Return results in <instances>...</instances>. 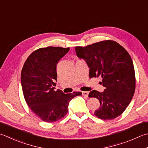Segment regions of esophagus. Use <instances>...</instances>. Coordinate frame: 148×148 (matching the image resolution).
<instances>
[{
    "label": "esophagus",
    "instance_id": "esophagus-1",
    "mask_svg": "<svg viewBox=\"0 0 148 148\" xmlns=\"http://www.w3.org/2000/svg\"><path fill=\"white\" fill-rule=\"evenodd\" d=\"M82 94L84 97H85V98H87L88 96V92H82Z\"/></svg>",
    "mask_w": 148,
    "mask_h": 148
}]
</instances>
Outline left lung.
Here are the masks:
<instances>
[{"mask_svg":"<svg viewBox=\"0 0 148 148\" xmlns=\"http://www.w3.org/2000/svg\"><path fill=\"white\" fill-rule=\"evenodd\" d=\"M77 56L85 61L89 76L101 77L105 89L88 94L99 101L94 114L101 119H113L123 114L131 102L135 89V75L131 56L115 41L105 40L86 47H75Z\"/></svg>","mask_w":148,"mask_h":148,"instance_id":"8db88e82","label":"left lung"}]
</instances>
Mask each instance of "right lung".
<instances>
[{
    "label": "right lung",
    "mask_w": 148,
    "mask_h": 148,
    "mask_svg": "<svg viewBox=\"0 0 148 148\" xmlns=\"http://www.w3.org/2000/svg\"><path fill=\"white\" fill-rule=\"evenodd\" d=\"M70 48L47 47L32 53L21 72V84L25 100L38 117L47 123L63 118L68 112L69 102L81 92L65 94L54 90L57 81L56 66Z\"/></svg>",
    "instance_id": "obj_1"
}]
</instances>
